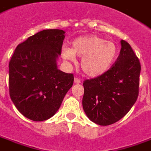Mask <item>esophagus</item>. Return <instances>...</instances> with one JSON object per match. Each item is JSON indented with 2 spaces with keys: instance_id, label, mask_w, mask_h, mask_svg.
I'll return each mask as SVG.
<instances>
[{
  "instance_id": "1",
  "label": "esophagus",
  "mask_w": 151,
  "mask_h": 151,
  "mask_svg": "<svg viewBox=\"0 0 151 151\" xmlns=\"http://www.w3.org/2000/svg\"><path fill=\"white\" fill-rule=\"evenodd\" d=\"M74 83H76V84L81 83V79L78 78H74Z\"/></svg>"
}]
</instances>
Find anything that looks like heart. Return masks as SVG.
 <instances>
[{
  "label": "heart",
  "instance_id": "heart-1",
  "mask_svg": "<svg viewBox=\"0 0 151 151\" xmlns=\"http://www.w3.org/2000/svg\"><path fill=\"white\" fill-rule=\"evenodd\" d=\"M61 54L63 58L71 61L75 60V55L82 57V71L86 75L96 78L110 70L117 56V47L101 37L86 35L73 40L72 48H63Z\"/></svg>",
  "mask_w": 151,
  "mask_h": 151
}]
</instances>
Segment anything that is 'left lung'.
<instances>
[{"mask_svg": "<svg viewBox=\"0 0 151 151\" xmlns=\"http://www.w3.org/2000/svg\"><path fill=\"white\" fill-rule=\"evenodd\" d=\"M120 54L107 72L83 82L82 106L87 117L109 126L129 112L139 92L141 65L128 42L121 41Z\"/></svg>", "mask_w": 151, "mask_h": 151, "instance_id": "obj_1", "label": "left lung"}]
</instances>
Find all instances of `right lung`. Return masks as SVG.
Instances as JSON below:
<instances>
[{"mask_svg": "<svg viewBox=\"0 0 151 151\" xmlns=\"http://www.w3.org/2000/svg\"><path fill=\"white\" fill-rule=\"evenodd\" d=\"M64 33L61 29L38 32L19 44L10 59V98L19 112L30 120L53 117L73 84V74L57 66Z\"/></svg>", "mask_w": 151, "mask_h": 151, "instance_id": "1", "label": "right lung"}]
</instances>
